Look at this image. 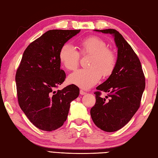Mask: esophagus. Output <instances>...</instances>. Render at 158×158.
<instances>
[{
  "instance_id": "34e87169",
  "label": "esophagus",
  "mask_w": 158,
  "mask_h": 158,
  "mask_svg": "<svg viewBox=\"0 0 158 158\" xmlns=\"http://www.w3.org/2000/svg\"><path fill=\"white\" fill-rule=\"evenodd\" d=\"M85 94H86L85 92L83 91V90H80V94H81V95H84Z\"/></svg>"
}]
</instances>
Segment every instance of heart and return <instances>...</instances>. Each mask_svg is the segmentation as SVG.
Listing matches in <instances>:
<instances>
[{
  "label": "heart",
  "instance_id": "obj_1",
  "mask_svg": "<svg viewBox=\"0 0 158 158\" xmlns=\"http://www.w3.org/2000/svg\"><path fill=\"white\" fill-rule=\"evenodd\" d=\"M81 55H91L88 69H79L68 77L69 83L80 88L88 89L100 81L101 75L108 77L112 73L116 63V54L99 37L92 35L78 42ZM79 53L69 43H65L60 49L59 59L65 69L75 70L79 66Z\"/></svg>",
  "mask_w": 158,
  "mask_h": 158
}]
</instances>
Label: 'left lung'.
Listing matches in <instances>:
<instances>
[{
  "mask_svg": "<svg viewBox=\"0 0 158 158\" xmlns=\"http://www.w3.org/2000/svg\"><path fill=\"white\" fill-rule=\"evenodd\" d=\"M94 31L111 34L118 48L115 69L106 81L97 87L96 103L90 110L94 124L101 130L113 132L127 124L137 112L145 78L137 55L121 34L112 29ZM101 91L109 94L102 98Z\"/></svg>",
  "mask_w": 158,
  "mask_h": 158,
  "instance_id": "1",
  "label": "left lung"
}]
</instances>
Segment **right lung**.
<instances>
[{
  "instance_id": "right-lung-1",
  "label": "right lung",
  "mask_w": 158,
  "mask_h": 158,
  "mask_svg": "<svg viewBox=\"0 0 158 158\" xmlns=\"http://www.w3.org/2000/svg\"><path fill=\"white\" fill-rule=\"evenodd\" d=\"M80 31L49 30L31 43L23 53L15 75L18 103L41 130L51 131L62 126L70 103L79 97V89L75 85L55 89L66 78L60 69V49Z\"/></svg>"
}]
</instances>
